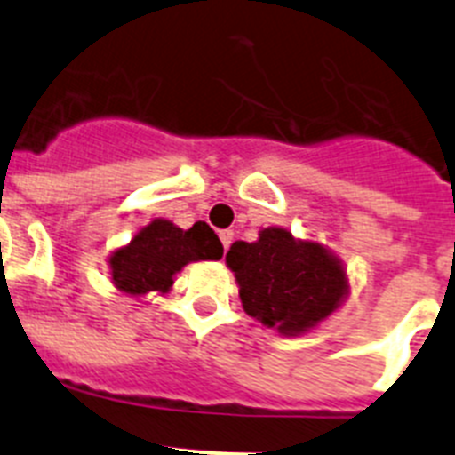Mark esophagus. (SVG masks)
Wrapping results in <instances>:
<instances>
[{
    "label": "esophagus",
    "instance_id": "obj_1",
    "mask_svg": "<svg viewBox=\"0 0 455 455\" xmlns=\"http://www.w3.org/2000/svg\"><path fill=\"white\" fill-rule=\"evenodd\" d=\"M219 239H220V243H223L225 251H228V248H230V243H232V239H235V232H232V230H220L219 232Z\"/></svg>",
    "mask_w": 455,
    "mask_h": 455
}]
</instances>
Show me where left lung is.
I'll return each instance as SVG.
<instances>
[{
	"label": "left lung",
	"mask_w": 455,
	"mask_h": 455,
	"mask_svg": "<svg viewBox=\"0 0 455 455\" xmlns=\"http://www.w3.org/2000/svg\"><path fill=\"white\" fill-rule=\"evenodd\" d=\"M246 315L280 335H303L344 303L348 277L339 257L284 228H264L259 239L235 241L225 255Z\"/></svg>",
	"instance_id": "1"
}]
</instances>
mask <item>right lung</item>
I'll use <instances>...</instances> for the list:
<instances>
[{
  "label": "right lung",
  "instance_id": "add662e5",
  "mask_svg": "<svg viewBox=\"0 0 455 455\" xmlns=\"http://www.w3.org/2000/svg\"><path fill=\"white\" fill-rule=\"evenodd\" d=\"M223 243L204 220L182 230L166 219H155L140 228L127 246L118 248L108 257L111 283L130 296L168 293L175 273L188 262L220 259Z\"/></svg>",
  "mask_w": 455,
  "mask_h": 455
}]
</instances>
